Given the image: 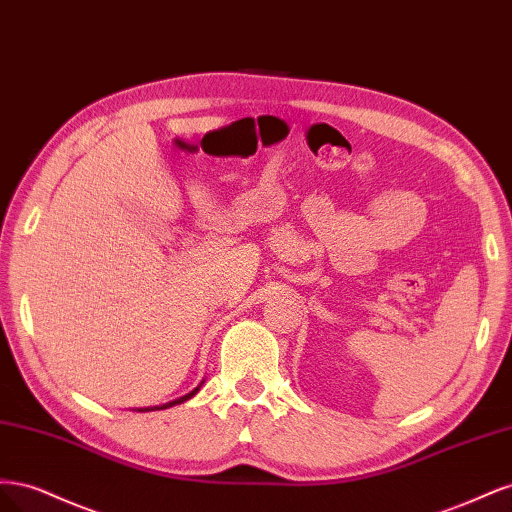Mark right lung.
I'll use <instances>...</instances> for the list:
<instances>
[{
	"instance_id": "add662e5",
	"label": "right lung",
	"mask_w": 512,
	"mask_h": 512,
	"mask_svg": "<svg viewBox=\"0 0 512 512\" xmlns=\"http://www.w3.org/2000/svg\"><path fill=\"white\" fill-rule=\"evenodd\" d=\"M205 382V380H203ZM203 382H200L194 391H190L188 395H183V397H179V399H175V401H168V404H164V406H151V408H138V412H151V410H164V408H170V406H177V404H183V401H188V399H192L198 391H200V386H203Z\"/></svg>"
}]
</instances>
